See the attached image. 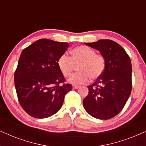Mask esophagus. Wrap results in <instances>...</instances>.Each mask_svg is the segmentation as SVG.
I'll use <instances>...</instances> for the list:
<instances>
[{
  "label": "esophagus",
  "mask_w": 146,
  "mask_h": 146,
  "mask_svg": "<svg viewBox=\"0 0 146 146\" xmlns=\"http://www.w3.org/2000/svg\"><path fill=\"white\" fill-rule=\"evenodd\" d=\"M73 88L75 89H77L79 88V86H78V85H73Z\"/></svg>",
  "instance_id": "34e87169"
}]
</instances>
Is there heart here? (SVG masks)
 <instances>
[{
  "label": "heart",
  "instance_id": "obj_1",
  "mask_svg": "<svg viewBox=\"0 0 146 146\" xmlns=\"http://www.w3.org/2000/svg\"><path fill=\"white\" fill-rule=\"evenodd\" d=\"M71 57L63 54L58 59L57 63L61 73L65 77L71 75L78 66L79 73L73 75L68 79L70 83L75 85L85 84L89 77L96 79L104 73L106 61L102 55L96 54L92 48L85 45L77 46L71 50Z\"/></svg>",
  "mask_w": 146,
  "mask_h": 146
}]
</instances>
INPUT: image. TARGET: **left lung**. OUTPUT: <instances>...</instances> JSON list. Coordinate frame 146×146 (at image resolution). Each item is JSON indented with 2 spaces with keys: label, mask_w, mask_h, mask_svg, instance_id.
Segmentation results:
<instances>
[{
  "label": "left lung",
  "mask_w": 146,
  "mask_h": 146,
  "mask_svg": "<svg viewBox=\"0 0 146 146\" xmlns=\"http://www.w3.org/2000/svg\"><path fill=\"white\" fill-rule=\"evenodd\" d=\"M85 44L100 52L106 67L102 75L89 86L83 107L93 117L111 119L121 111L131 94V60L123 48L113 40L101 39Z\"/></svg>",
  "instance_id": "8db88e82"
}]
</instances>
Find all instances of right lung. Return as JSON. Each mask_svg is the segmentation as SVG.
Segmentation results:
<instances>
[{
    "mask_svg": "<svg viewBox=\"0 0 146 146\" xmlns=\"http://www.w3.org/2000/svg\"><path fill=\"white\" fill-rule=\"evenodd\" d=\"M69 47L67 42L41 38L23 50L15 73L19 102L29 115L46 118L61 108L72 85L65 78L58 59Z\"/></svg>",
    "mask_w": 146,
    "mask_h": 146,
    "instance_id": "right-lung-1",
    "label": "right lung"
}]
</instances>
